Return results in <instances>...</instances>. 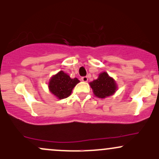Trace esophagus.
<instances>
[{
  "instance_id": "34e87169",
  "label": "esophagus",
  "mask_w": 159,
  "mask_h": 159,
  "mask_svg": "<svg viewBox=\"0 0 159 159\" xmlns=\"http://www.w3.org/2000/svg\"><path fill=\"white\" fill-rule=\"evenodd\" d=\"M81 81H84V82H87V81H88V77H87V76H84V77H82V78H81Z\"/></svg>"
}]
</instances>
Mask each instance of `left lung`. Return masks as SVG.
Masks as SVG:
<instances>
[{
	"label": "left lung",
	"instance_id": "8db88e82",
	"mask_svg": "<svg viewBox=\"0 0 159 159\" xmlns=\"http://www.w3.org/2000/svg\"><path fill=\"white\" fill-rule=\"evenodd\" d=\"M90 85L95 96L99 98H105L113 95L117 89L116 81L105 71L101 73L98 79L90 83Z\"/></svg>",
	"mask_w": 159,
	"mask_h": 159
}]
</instances>
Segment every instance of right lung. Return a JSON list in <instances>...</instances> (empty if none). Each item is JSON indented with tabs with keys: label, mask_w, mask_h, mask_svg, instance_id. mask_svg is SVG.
<instances>
[{
	"label": "right lung",
	"mask_w": 159,
	"mask_h": 159,
	"mask_svg": "<svg viewBox=\"0 0 159 159\" xmlns=\"http://www.w3.org/2000/svg\"><path fill=\"white\" fill-rule=\"evenodd\" d=\"M78 78H71L63 71L53 75L49 82V91L58 99H64L70 96L75 85L79 83Z\"/></svg>",
	"instance_id": "obj_1"
}]
</instances>
